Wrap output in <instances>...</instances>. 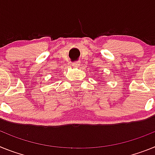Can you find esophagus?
Instances as JSON below:
<instances>
[{"mask_svg": "<svg viewBox=\"0 0 155 155\" xmlns=\"http://www.w3.org/2000/svg\"><path fill=\"white\" fill-rule=\"evenodd\" d=\"M79 65H80V63H79V61H77V62H75L72 64V66H73L74 68H78Z\"/></svg>", "mask_w": 155, "mask_h": 155, "instance_id": "esophagus-1", "label": "esophagus"}]
</instances>
